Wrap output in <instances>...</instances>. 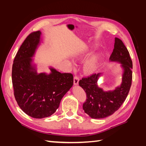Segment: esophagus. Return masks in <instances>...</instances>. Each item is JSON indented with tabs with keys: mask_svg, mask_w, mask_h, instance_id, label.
I'll list each match as a JSON object with an SVG mask.
<instances>
[{
	"mask_svg": "<svg viewBox=\"0 0 146 146\" xmlns=\"http://www.w3.org/2000/svg\"><path fill=\"white\" fill-rule=\"evenodd\" d=\"M78 82H79V78L78 76H74V78H73V83H74V85H78Z\"/></svg>",
	"mask_w": 146,
	"mask_h": 146,
	"instance_id": "obj_1",
	"label": "esophagus"
}]
</instances>
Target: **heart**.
<instances>
[{
    "label": "heart",
    "mask_w": 146,
    "mask_h": 146,
    "mask_svg": "<svg viewBox=\"0 0 146 146\" xmlns=\"http://www.w3.org/2000/svg\"><path fill=\"white\" fill-rule=\"evenodd\" d=\"M97 59H92V60L87 63V64L86 65L85 69L86 71H88V72H92V71H94L95 69L96 66H97Z\"/></svg>",
    "instance_id": "1"
}]
</instances>
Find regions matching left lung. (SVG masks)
I'll return each mask as SVG.
<instances>
[{
    "label": "left lung",
    "instance_id": "1",
    "mask_svg": "<svg viewBox=\"0 0 146 146\" xmlns=\"http://www.w3.org/2000/svg\"><path fill=\"white\" fill-rule=\"evenodd\" d=\"M110 60L120 62L124 70L122 84L113 91L104 92L98 87L97 82L100 73H93L79 81V85L86 95L83 109L92 119H103L119 110L127 97L132 85V61L125 46L117 38H115L114 48Z\"/></svg>",
    "mask_w": 146,
    "mask_h": 146
}]
</instances>
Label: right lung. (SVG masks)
Masks as SVG:
<instances>
[{
	"instance_id": "add662e5",
	"label": "right lung",
	"mask_w": 146,
	"mask_h": 146,
	"mask_svg": "<svg viewBox=\"0 0 146 146\" xmlns=\"http://www.w3.org/2000/svg\"><path fill=\"white\" fill-rule=\"evenodd\" d=\"M40 36L38 31L27 37L15 55L12 70L15 100L24 113L35 119L53 114L73 85L71 73H61L52 68L49 75L37 73L31 58L39 44Z\"/></svg>"
}]
</instances>
